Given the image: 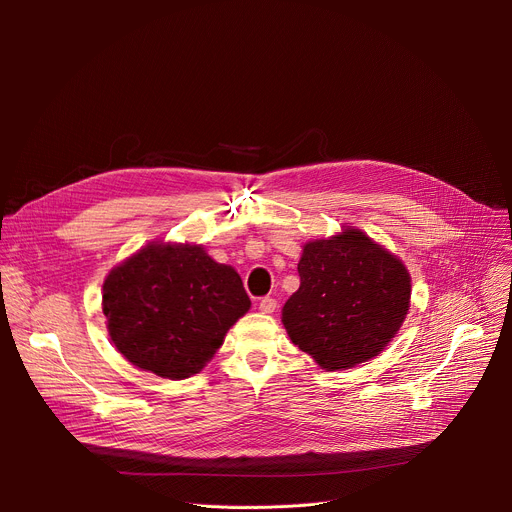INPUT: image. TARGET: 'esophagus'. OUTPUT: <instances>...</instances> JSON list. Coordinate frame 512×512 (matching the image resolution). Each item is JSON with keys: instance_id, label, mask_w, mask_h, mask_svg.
Here are the masks:
<instances>
[{"instance_id": "34e87169", "label": "esophagus", "mask_w": 512, "mask_h": 512, "mask_svg": "<svg viewBox=\"0 0 512 512\" xmlns=\"http://www.w3.org/2000/svg\"><path fill=\"white\" fill-rule=\"evenodd\" d=\"M276 307H278V303H276V299H272V297H265V299L259 301V311H261V313H274Z\"/></svg>"}]
</instances>
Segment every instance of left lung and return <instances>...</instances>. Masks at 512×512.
Returning a JSON list of instances; mask_svg holds the SVG:
<instances>
[{"label": "left lung", "instance_id": "obj_1", "mask_svg": "<svg viewBox=\"0 0 512 512\" xmlns=\"http://www.w3.org/2000/svg\"><path fill=\"white\" fill-rule=\"evenodd\" d=\"M299 276L282 324L292 344L328 371L378 357L411 307L405 263L355 226L305 242Z\"/></svg>", "mask_w": 512, "mask_h": 512}]
</instances>
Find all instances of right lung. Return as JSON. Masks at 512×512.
I'll return each mask as SVG.
<instances>
[{
	"label": "right lung",
	"instance_id": "right-lung-1",
	"mask_svg": "<svg viewBox=\"0 0 512 512\" xmlns=\"http://www.w3.org/2000/svg\"><path fill=\"white\" fill-rule=\"evenodd\" d=\"M101 307L126 361L186 380L218 353L251 299L234 267L201 245L153 240L105 276Z\"/></svg>",
	"mask_w": 512,
	"mask_h": 512
}]
</instances>
